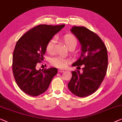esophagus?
I'll return each mask as SVG.
<instances>
[{"label":"esophagus","mask_w":122,"mask_h":122,"mask_svg":"<svg viewBox=\"0 0 122 122\" xmlns=\"http://www.w3.org/2000/svg\"><path fill=\"white\" fill-rule=\"evenodd\" d=\"M59 72H64V70H59Z\"/></svg>","instance_id":"34e87169"}]
</instances>
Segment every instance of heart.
Listing matches in <instances>:
<instances>
[{
    "label": "heart",
    "instance_id": "b5f03b06",
    "mask_svg": "<svg viewBox=\"0 0 122 122\" xmlns=\"http://www.w3.org/2000/svg\"><path fill=\"white\" fill-rule=\"evenodd\" d=\"M63 40L70 50L74 49L77 45V42L75 37L71 34H66L63 37ZM55 40L51 39L47 42L46 46V51L49 54H52L54 51ZM68 60L61 56H57L52 58L51 60V63L56 67L63 68H65L68 64Z\"/></svg>",
    "mask_w": 122,
    "mask_h": 122
}]
</instances>
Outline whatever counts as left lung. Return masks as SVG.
<instances>
[{
    "label": "left lung",
    "mask_w": 122,
    "mask_h": 122,
    "mask_svg": "<svg viewBox=\"0 0 122 122\" xmlns=\"http://www.w3.org/2000/svg\"><path fill=\"white\" fill-rule=\"evenodd\" d=\"M71 32L80 41L82 53L73 66L82 71L72 72V78L68 83L70 91L80 97L88 96L97 91L103 81L108 67L107 47L100 37L83 26H73Z\"/></svg>",
    "instance_id": "1"
}]
</instances>
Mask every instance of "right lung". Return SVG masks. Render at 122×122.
I'll return each instance as SVG.
<instances>
[{"label":"right lung","mask_w":122,"mask_h":122,"mask_svg":"<svg viewBox=\"0 0 122 122\" xmlns=\"http://www.w3.org/2000/svg\"><path fill=\"white\" fill-rule=\"evenodd\" d=\"M64 26L37 25L17 41L13 52V72L17 85L27 95L37 96L44 93L57 74L56 68L37 70L36 66L43 60L47 42Z\"/></svg>","instance_id":"add662e5"}]
</instances>
